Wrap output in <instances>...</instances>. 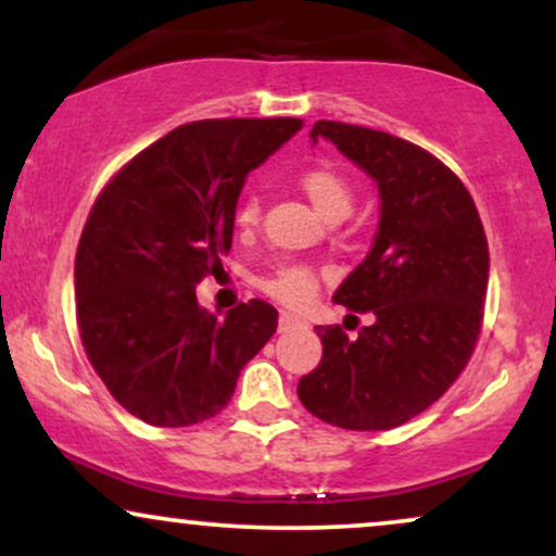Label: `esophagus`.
I'll use <instances>...</instances> for the list:
<instances>
[{"label": "esophagus", "mask_w": 556, "mask_h": 556, "mask_svg": "<svg viewBox=\"0 0 556 556\" xmlns=\"http://www.w3.org/2000/svg\"><path fill=\"white\" fill-rule=\"evenodd\" d=\"M305 321L295 314H279V331H292V329H303Z\"/></svg>", "instance_id": "esophagus-1"}]
</instances>
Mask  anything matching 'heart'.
I'll return each instance as SVG.
<instances>
[{
    "label": "heart",
    "mask_w": 556,
    "mask_h": 556,
    "mask_svg": "<svg viewBox=\"0 0 556 556\" xmlns=\"http://www.w3.org/2000/svg\"><path fill=\"white\" fill-rule=\"evenodd\" d=\"M300 190H303L305 198L314 203V208L324 219H344L350 212H353V185H350L348 177L342 172L331 167H314L300 175ZM240 227H253L258 222V198L245 195L238 203V214H235ZM261 290L266 295L277 298L279 303L292 305V308H300L305 305L314 295L316 290V271L311 266L303 264H279L271 274H266L261 279Z\"/></svg>",
    "instance_id": "1"
}]
</instances>
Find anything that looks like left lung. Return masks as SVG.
<instances>
[{"label": "left lung", "instance_id": "8db88e82", "mask_svg": "<svg viewBox=\"0 0 556 556\" xmlns=\"http://www.w3.org/2000/svg\"><path fill=\"white\" fill-rule=\"evenodd\" d=\"M376 182L379 227L334 303L371 324L350 340L316 327L324 355L303 376L305 410L350 431H387L433 405L473 353L489 285V245L465 185L389 132L318 119L311 130Z\"/></svg>", "mask_w": 556, "mask_h": 556}]
</instances>
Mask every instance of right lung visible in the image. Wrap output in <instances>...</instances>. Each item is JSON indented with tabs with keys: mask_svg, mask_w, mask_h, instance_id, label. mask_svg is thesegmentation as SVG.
<instances>
[{
	"mask_svg": "<svg viewBox=\"0 0 556 556\" xmlns=\"http://www.w3.org/2000/svg\"><path fill=\"white\" fill-rule=\"evenodd\" d=\"M295 117L201 119L127 162L96 198L75 256L88 361L127 413L164 429L214 418L277 331L264 300L219 318L195 285L232 248L245 177L300 130Z\"/></svg>",
	"mask_w": 556,
	"mask_h": 556,
	"instance_id": "add662e5",
	"label": "right lung"
}]
</instances>
